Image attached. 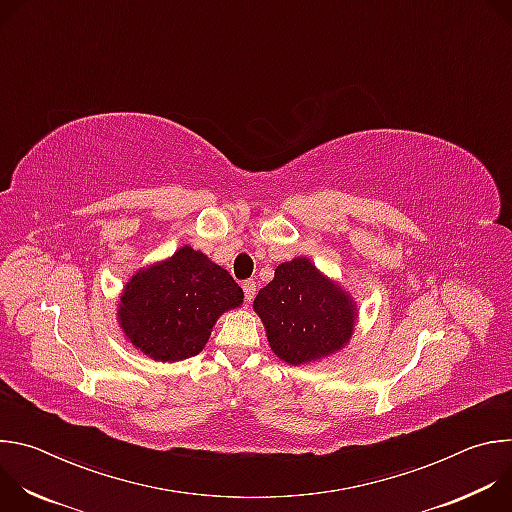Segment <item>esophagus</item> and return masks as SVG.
<instances>
[{
    "label": "esophagus",
    "instance_id": "obj_1",
    "mask_svg": "<svg viewBox=\"0 0 512 512\" xmlns=\"http://www.w3.org/2000/svg\"><path fill=\"white\" fill-rule=\"evenodd\" d=\"M243 291H245V302L251 304V300L255 298V291H257V283L253 279L243 281Z\"/></svg>",
    "mask_w": 512,
    "mask_h": 512
}]
</instances>
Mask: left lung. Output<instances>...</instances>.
Wrapping results in <instances>:
<instances>
[{
    "label": "left lung",
    "instance_id": "1",
    "mask_svg": "<svg viewBox=\"0 0 512 512\" xmlns=\"http://www.w3.org/2000/svg\"><path fill=\"white\" fill-rule=\"evenodd\" d=\"M253 308L265 324L271 350L289 364L340 350L352 336L356 316L354 302L306 257L277 265Z\"/></svg>",
    "mask_w": 512,
    "mask_h": 512
}]
</instances>
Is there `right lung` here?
Listing matches in <instances>:
<instances>
[{
    "label": "right lung",
    "instance_id": "add662e5",
    "mask_svg": "<svg viewBox=\"0 0 512 512\" xmlns=\"http://www.w3.org/2000/svg\"><path fill=\"white\" fill-rule=\"evenodd\" d=\"M243 304V289L204 253L182 247L131 277L119 304L125 336L154 360L196 356L216 322Z\"/></svg>",
    "mask_w": 512,
    "mask_h": 512
}]
</instances>
